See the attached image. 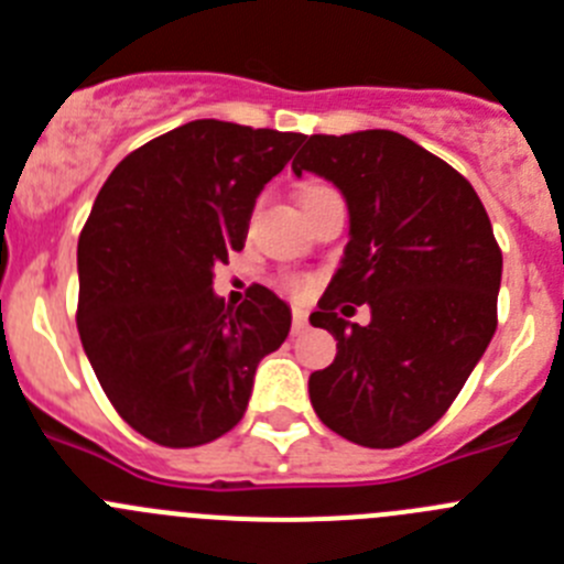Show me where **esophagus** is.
I'll list each match as a JSON object with an SVG mask.
<instances>
[{"instance_id": "34e87169", "label": "esophagus", "mask_w": 564, "mask_h": 564, "mask_svg": "<svg viewBox=\"0 0 564 564\" xmlns=\"http://www.w3.org/2000/svg\"><path fill=\"white\" fill-rule=\"evenodd\" d=\"M291 327H293V333H305V327H307V313H305V311H293Z\"/></svg>"}]
</instances>
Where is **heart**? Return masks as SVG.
I'll list each match as a JSON object with an SVG mask.
<instances>
[{"label": "heart", "instance_id": "obj_1", "mask_svg": "<svg viewBox=\"0 0 564 564\" xmlns=\"http://www.w3.org/2000/svg\"><path fill=\"white\" fill-rule=\"evenodd\" d=\"M322 188H327V186H311L305 194L322 192ZM282 288H285L291 296L299 299V296H305V293L311 291V282H307V279H302V276H285V279H282Z\"/></svg>", "mask_w": 564, "mask_h": 564}]
</instances>
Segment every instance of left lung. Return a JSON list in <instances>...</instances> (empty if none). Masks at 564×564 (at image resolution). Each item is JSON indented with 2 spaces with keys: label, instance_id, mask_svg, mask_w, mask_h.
<instances>
[{
  "label": "left lung",
  "instance_id": "obj_1",
  "mask_svg": "<svg viewBox=\"0 0 564 564\" xmlns=\"http://www.w3.org/2000/svg\"><path fill=\"white\" fill-rule=\"evenodd\" d=\"M293 172L336 183L350 208L344 262L313 313L336 336L307 381L327 430L395 449L435 426L497 330L502 251L471 183L390 129L311 134ZM371 307L367 328L343 318Z\"/></svg>",
  "mask_w": 564,
  "mask_h": 564
}]
</instances>
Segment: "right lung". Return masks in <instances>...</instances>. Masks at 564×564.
I'll list each match as a JSON object with an SVG mask.
<instances>
[{
  "label": "right lung",
  "mask_w": 564,
  "mask_h": 564,
  "mask_svg": "<svg viewBox=\"0 0 564 564\" xmlns=\"http://www.w3.org/2000/svg\"><path fill=\"white\" fill-rule=\"evenodd\" d=\"M305 134L192 121L129 152L78 237V336L115 412L158 446L192 449L246 415L253 372L291 330L262 285L214 296L246 246L257 194Z\"/></svg>",
  "instance_id": "1"
}]
</instances>
